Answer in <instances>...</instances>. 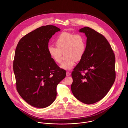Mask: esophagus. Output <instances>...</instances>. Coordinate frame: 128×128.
Returning a JSON list of instances; mask_svg holds the SVG:
<instances>
[{"label":"esophagus","instance_id":"1","mask_svg":"<svg viewBox=\"0 0 128 128\" xmlns=\"http://www.w3.org/2000/svg\"><path fill=\"white\" fill-rule=\"evenodd\" d=\"M70 73L69 72H66V76H70Z\"/></svg>","mask_w":128,"mask_h":128}]
</instances>
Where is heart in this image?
Segmentation results:
<instances>
[{
    "instance_id": "b5f03b06",
    "label": "heart",
    "mask_w": 128,
    "mask_h": 128,
    "mask_svg": "<svg viewBox=\"0 0 128 128\" xmlns=\"http://www.w3.org/2000/svg\"><path fill=\"white\" fill-rule=\"evenodd\" d=\"M56 48L52 46L48 48L50 57L56 63L60 64L62 60V54L65 52L66 58L61 64L60 68L65 70H70L79 61L85 53L86 41L84 36L80 34H74L63 32L55 41Z\"/></svg>"
}]
</instances>
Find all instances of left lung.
Here are the masks:
<instances>
[{"instance_id": "obj_1", "label": "left lung", "mask_w": 128, "mask_h": 128, "mask_svg": "<svg viewBox=\"0 0 128 128\" xmlns=\"http://www.w3.org/2000/svg\"><path fill=\"white\" fill-rule=\"evenodd\" d=\"M87 37L85 53L72 73L74 96L86 104L95 103L110 91L116 78L115 56L102 34L88 27L79 30ZM86 71L84 74H82Z\"/></svg>"}]
</instances>
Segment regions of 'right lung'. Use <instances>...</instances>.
Here are the masks:
<instances>
[{"instance_id": "right-lung-1", "label": "right lung", "mask_w": 128, "mask_h": 128, "mask_svg": "<svg viewBox=\"0 0 128 128\" xmlns=\"http://www.w3.org/2000/svg\"><path fill=\"white\" fill-rule=\"evenodd\" d=\"M60 29L54 25L43 26L26 34L15 50L13 71L17 90L29 104L45 108L53 103L56 86L66 77L48 52L50 39Z\"/></svg>"}]
</instances>
